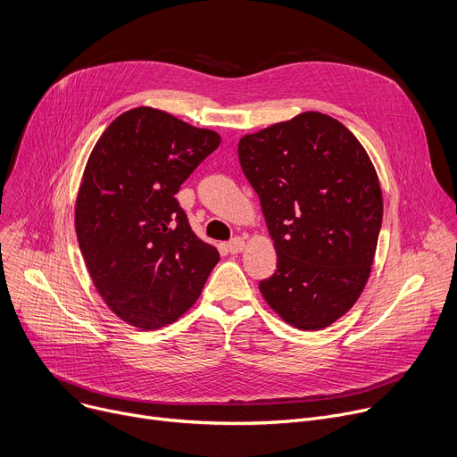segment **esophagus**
<instances>
[{"label": "esophagus", "mask_w": 457, "mask_h": 457, "mask_svg": "<svg viewBox=\"0 0 457 457\" xmlns=\"http://www.w3.org/2000/svg\"><path fill=\"white\" fill-rule=\"evenodd\" d=\"M227 249H228L230 254H239V253H243V249H245V239H243V237H234L232 241H228Z\"/></svg>", "instance_id": "34e87169"}]
</instances>
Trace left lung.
<instances>
[{"label": "left lung", "mask_w": 457, "mask_h": 457, "mask_svg": "<svg viewBox=\"0 0 457 457\" xmlns=\"http://www.w3.org/2000/svg\"><path fill=\"white\" fill-rule=\"evenodd\" d=\"M239 164L260 197L278 269L265 302L317 331L359 300L373 265L382 192L366 150L337 119L305 112L239 138Z\"/></svg>", "instance_id": "8db88e82"}]
</instances>
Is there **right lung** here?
Wrapping results in <instances>:
<instances>
[{"instance_id":"obj_1","label":"right lung","mask_w":457,"mask_h":457,"mask_svg":"<svg viewBox=\"0 0 457 457\" xmlns=\"http://www.w3.org/2000/svg\"><path fill=\"white\" fill-rule=\"evenodd\" d=\"M220 143L212 129L143 106L119 115L87 159L75 204L79 245L104 302L135 328L178 320L220 262L175 199Z\"/></svg>"}]
</instances>
